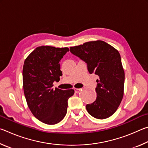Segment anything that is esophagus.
Returning <instances> with one entry per match:
<instances>
[{
    "mask_svg": "<svg viewBox=\"0 0 148 148\" xmlns=\"http://www.w3.org/2000/svg\"><path fill=\"white\" fill-rule=\"evenodd\" d=\"M74 92H76V93H77V92H79L80 91H81V89H77V88H74Z\"/></svg>",
    "mask_w": 148,
    "mask_h": 148,
    "instance_id": "1",
    "label": "esophagus"
}]
</instances>
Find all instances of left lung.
<instances>
[{"instance_id": "8db88e82", "label": "left lung", "mask_w": 148, "mask_h": 148, "mask_svg": "<svg viewBox=\"0 0 148 148\" xmlns=\"http://www.w3.org/2000/svg\"><path fill=\"white\" fill-rule=\"evenodd\" d=\"M70 51L86 62L90 74L99 77L95 88L97 99L86 105L87 111L99 119L112 116L123 97L125 72L119 51L101 40L71 47Z\"/></svg>"}]
</instances>
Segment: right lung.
<instances>
[{
	"instance_id": "1",
	"label": "right lung",
	"mask_w": 148,
	"mask_h": 148,
	"mask_svg": "<svg viewBox=\"0 0 148 148\" xmlns=\"http://www.w3.org/2000/svg\"><path fill=\"white\" fill-rule=\"evenodd\" d=\"M68 47L40 46L24 62L23 84L25 97L34 116L47 125L59 123L66 116L68 99L74 89H53L62 74L59 62Z\"/></svg>"
}]
</instances>
